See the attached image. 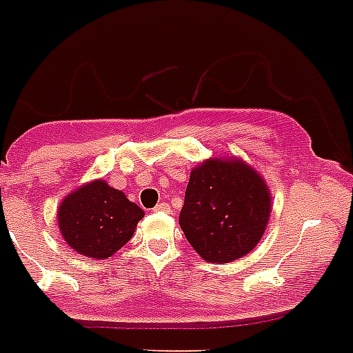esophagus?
I'll return each instance as SVG.
<instances>
[{"label":"esophagus","mask_w":353,"mask_h":353,"mask_svg":"<svg viewBox=\"0 0 353 353\" xmlns=\"http://www.w3.org/2000/svg\"><path fill=\"white\" fill-rule=\"evenodd\" d=\"M153 210H159V212H170L171 207H170V203H165V201H161V203H157L155 209H153Z\"/></svg>","instance_id":"obj_1"}]
</instances>
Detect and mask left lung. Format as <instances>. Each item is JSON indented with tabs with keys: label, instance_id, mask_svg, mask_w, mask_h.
I'll return each mask as SVG.
<instances>
[{
	"label": "left lung",
	"instance_id": "obj_1",
	"mask_svg": "<svg viewBox=\"0 0 353 353\" xmlns=\"http://www.w3.org/2000/svg\"><path fill=\"white\" fill-rule=\"evenodd\" d=\"M270 209L266 183L248 164L210 159L191 171L180 227L207 263H232L257 246Z\"/></svg>",
	"mask_w": 353,
	"mask_h": 353
}]
</instances>
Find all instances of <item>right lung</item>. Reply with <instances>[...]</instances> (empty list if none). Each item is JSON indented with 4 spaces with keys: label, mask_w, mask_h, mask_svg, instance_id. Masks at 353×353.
Wrapping results in <instances>:
<instances>
[{
    "label": "right lung",
    "mask_w": 353,
    "mask_h": 353,
    "mask_svg": "<svg viewBox=\"0 0 353 353\" xmlns=\"http://www.w3.org/2000/svg\"><path fill=\"white\" fill-rule=\"evenodd\" d=\"M144 212L125 192L103 180L71 192L59 207V228L74 252L92 259H107L134 236Z\"/></svg>",
    "instance_id": "1"
}]
</instances>
